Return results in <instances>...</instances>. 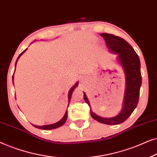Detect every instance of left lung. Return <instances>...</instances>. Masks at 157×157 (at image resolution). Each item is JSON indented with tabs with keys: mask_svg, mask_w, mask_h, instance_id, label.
Here are the masks:
<instances>
[{
	"mask_svg": "<svg viewBox=\"0 0 157 157\" xmlns=\"http://www.w3.org/2000/svg\"><path fill=\"white\" fill-rule=\"evenodd\" d=\"M100 35L104 38L107 47L111 52L118 54V60L125 74L126 90L123 108L117 116L112 118H103L94 113L91 109L90 113L92 118L100 123L108 125H117L125 121L138 104L141 86L140 60L134 49L123 38L106 33H101ZM83 98L86 103L91 106L85 93H83Z\"/></svg>",
	"mask_w": 157,
	"mask_h": 157,
	"instance_id": "left-lung-1",
	"label": "left lung"
}]
</instances>
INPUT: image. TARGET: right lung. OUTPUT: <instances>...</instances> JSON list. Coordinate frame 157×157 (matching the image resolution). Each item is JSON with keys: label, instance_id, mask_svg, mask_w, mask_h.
Masks as SVG:
<instances>
[{"label": "right lung", "instance_id": "1", "mask_svg": "<svg viewBox=\"0 0 157 157\" xmlns=\"http://www.w3.org/2000/svg\"><path fill=\"white\" fill-rule=\"evenodd\" d=\"M27 50V48L25 49V50H24L23 51L22 53H21L20 55H19V56L18 57V59H17V61L16 62V64H15V69H16V63H17V61H18V60L19 58H20V56L21 55L23 54V53L25 52V51ZM78 82H77L76 84H75L74 86H73L71 89H70L69 92H68V105H69V102L71 101V96H72V93L73 91H74V89L76 88L77 86H78ZM67 117H68V111H66L65 114H64L63 117L62 118V119L60 120L59 121L56 122V123L55 124H49V125H44V126H36V125H33V126H35L36 128H40V129H44V130H51V129H53V128H56L58 127H60V126H61L62 125H63L64 124H65V122L66 121V120H67Z\"/></svg>", "mask_w": 157, "mask_h": 157}]
</instances>
